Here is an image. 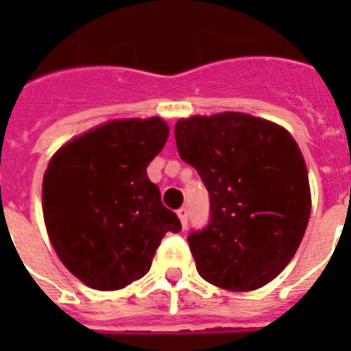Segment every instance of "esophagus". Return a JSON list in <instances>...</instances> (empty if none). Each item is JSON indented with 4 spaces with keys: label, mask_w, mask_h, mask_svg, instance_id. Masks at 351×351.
<instances>
[{
    "label": "esophagus",
    "mask_w": 351,
    "mask_h": 351,
    "mask_svg": "<svg viewBox=\"0 0 351 351\" xmlns=\"http://www.w3.org/2000/svg\"><path fill=\"white\" fill-rule=\"evenodd\" d=\"M176 213H178V219H180L182 226L186 228V226H187V217H189V213H187V208H180V209H178V211H176Z\"/></svg>",
    "instance_id": "1"
}]
</instances>
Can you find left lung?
I'll return each instance as SVG.
<instances>
[{
	"label": "left lung",
	"mask_w": 351,
	"mask_h": 351,
	"mask_svg": "<svg viewBox=\"0 0 351 351\" xmlns=\"http://www.w3.org/2000/svg\"><path fill=\"white\" fill-rule=\"evenodd\" d=\"M178 154L209 193V220L187 242L197 271L230 291L277 277L304 237L310 182L299 145L267 120L220 112L175 125Z\"/></svg>",
	"instance_id": "8db88e82"
}]
</instances>
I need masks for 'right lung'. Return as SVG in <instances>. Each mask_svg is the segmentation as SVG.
I'll return each instance as SVG.
<instances>
[{
	"label": "right lung",
	"mask_w": 351,
	"mask_h": 351,
	"mask_svg": "<svg viewBox=\"0 0 351 351\" xmlns=\"http://www.w3.org/2000/svg\"><path fill=\"white\" fill-rule=\"evenodd\" d=\"M169 127L160 118L114 120L65 143L43 176V219L60 261L89 288H125L151 267L176 213L162 204L147 165Z\"/></svg>",
	"instance_id": "1"
}]
</instances>
